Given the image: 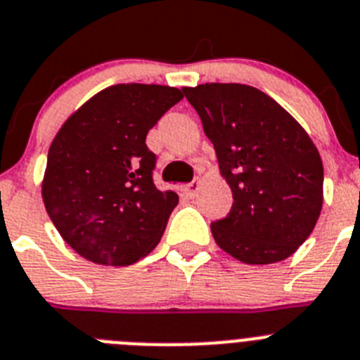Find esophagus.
<instances>
[{"mask_svg": "<svg viewBox=\"0 0 360 360\" xmlns=\"http://www.w3.org/2000/svg\"><path fill=\"white\" fill-rule=\"evenodd\" d=\"M199 188H201V181L193 179L192 183L184 186V192H186V195H188V198H195L199 192Z\"/></svg>", "mask_w": 360, "mask_h": 360, "instance_id": "1", "label": "esophagus"}]
</instances>
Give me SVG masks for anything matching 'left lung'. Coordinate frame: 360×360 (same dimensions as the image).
<instances>
[{"instance_id": "1", "label": "left lung", "mask_w": 360, "mask_h": 360, "mask_svg": "<svg viewBox=\"0 0 360 360\" xmlns=\"http://www.w3.org/2000/svg\"><path fill=\"white\" fill-rule=\"evenodd\" d=\"M183 92L232 188L230 214L210 224L219 248L246 264L295 254L323 210V161L310 136L254 86L205 83Z\"/></svg>"}]
</instances>
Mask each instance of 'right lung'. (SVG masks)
<instances>
[{
	"instance_id": "add662e5",
	"label": "right lung",
	"mask_w": 360,
	"mask_h": 360,
	"mask_svg": "<svg viewBox=\"0 0 360 360\" xmlns=\"http://www.w3.org/2000/svg\"><path fill=\"white\" fill-rule=\"evenodd\" d=\"M183 90L127 83L98 92L59 128L41 195L70 248L105 266H128L161 240L179 198L155 188L146 134Z\"/></svg>"
}]
</instances>
